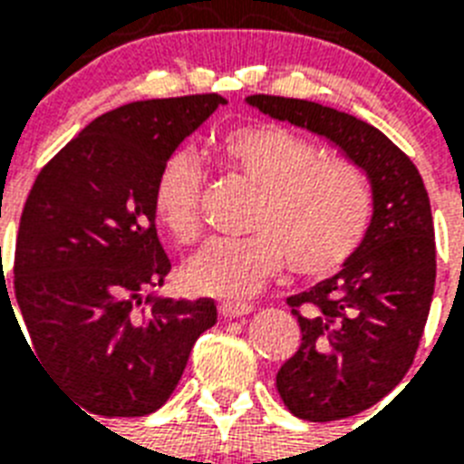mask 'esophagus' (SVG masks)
<instances>
[{
    "instance_id": "34e87169",
    "label": "esophagus",
    "mask_w": 464,
    "mask_h": 464,
    "mask_svg": "<svg viewBox=\"0 0 464 464\" xmlns=\"http://www.w3.org/2000/svg\"><path fill=\"white\" fill-rule=\"evenodd\" d=\"M218 313L224 317H243L253 313V305L243 304V301H224L218 305Z\"/></svg>"
}]
</instances>
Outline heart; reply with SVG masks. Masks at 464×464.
Returning <instances> with one entry per match:
<instances>
[{
  "instance_id": "b5f03b06",
  "label": "heart",
  "mask_w": 464,
  "mask_h": 464,
  "mask_svg": "<svg viewBox=\"0 0 464 464\" xmlns=\"http://www.w3.org/2000/svg\"><path fill=\"white\" fill-rule=\"evenodd\" d=\"M218 159L253 188L257 199L246 238H214L182 267L188 289L214 296H243L289 267L323 279L352 260L371 221V189L361 170L279 125H240L221 134ZM202 170L185 151L160 166L154 214L175 240L199 233Z\"/></svg>"
}]
</instances>
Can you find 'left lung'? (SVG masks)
I'll return each mask as SVG.
<instances>
[{
    "mask_svg": "<svg viewBox=\"0 0 464 464\" xmlns=\"http://www.w3.org/2000/svg\"><path fill=\"white\" fill-rule=\"evenodd\" d=\"M246 101L332 141L371 180L373 217L359 250L334 276L286 298L301 346L276 373L294 417H353L395 390L424 334L436 286L429 192L410 156L363 120L301 98L257 93Z\"/></svg>",
    "mask_w": 464,
    "mask_h": 464,
    "instance_id": "8db88e82",
    "label": "left lung"
}]
</instances>
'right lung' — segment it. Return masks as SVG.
I'll list each match as a JSON object with an SVG mask.
<instances>
[{"label": "right lung", "instance_id": "add662e5", "mask_svg": "<svg viewBox=\"0 0 464 464\" xmlns=\"http://www.w3.org/2000/svg\"><path fill=\"white\" fill-rule=\"evenodd\" d=\"M218 105L226 98L199 93L105 112L40 170L25 199L14 304L35 361L89 417L163 407L197 337L217 323L211 298L141 294L170 272L156 236V175Z\"/></svg>", "mask_w": 464, "mask_h": 464}]
</instances>
